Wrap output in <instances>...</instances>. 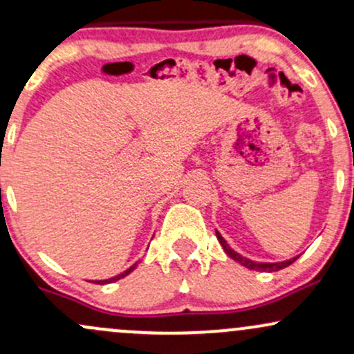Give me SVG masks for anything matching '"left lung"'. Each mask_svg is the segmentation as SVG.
<instances>
[{
	"instance_id": "1",
	"label": "left lung",
	"mask_w": 354,
	"mask_h": 354,
	"mask_svg": "<svg viewBox=\"0 0 354 354\" xmlns=\"http://www.w3.org/2000/svg\"><path fill=\"white\" fill-rule=\"evenodd\" d=\"M216 238L219 241V245L223 246V250H225V253L230 256L231 259H234V261H238L239 265H243L245 268H248V270H254V271H266V273H273V271H279L283 270V268L290 266L291 263H295L296 259H298V256H295V258L291 259H286V261H281V263H259V261H253V259H248L245 258V256H241L239 253H236V251L231 248L228 243L225 241V238L219 234V231H216Z\"/></svg>"
}]
</instances>
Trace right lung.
Here are the masks:
<instances>
[{"label": "right lung", "mask_w": 354, "mask_h": 354, "mask_svg": "<svg viewBox=\"0 0 354 354\" xmlns=\"http://www.w3.org/2000/svg\"><path fill=\"white\" fill-rule=\"evenodd\" d=\"M136 268V263L133 266H129L128 270L126 271H123V273H120V274H116V276H113V278H108V279H98V281H91V283H98V284H108V283H115V281H118V279H121V278H124L126 274H129L131 273L133 270H135Z\"/></svg>", "instance_id": "obj_1"}]
</instances>
